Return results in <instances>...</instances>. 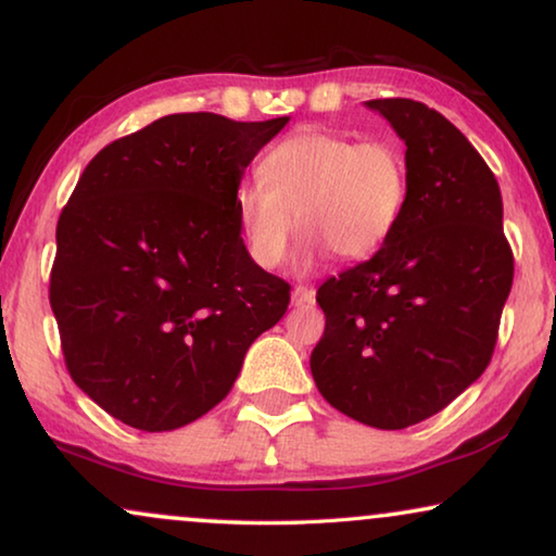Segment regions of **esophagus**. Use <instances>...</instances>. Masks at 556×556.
<instances>
[{"mask_svg":"<svg viewBox=\"0 0 556 556\" xmlns=\"http://www.w3.org/2000/svg\"><path fill=\"white\" fill-rule=\"evenodd\" d=\"M315 302V290H309L305 285H298L292 290V305L294 307H305V305H313Z\"/></svg>","mask_w":556,"mask_h":556,"instance_id":"1","label":"esophagus"}]
</instances>
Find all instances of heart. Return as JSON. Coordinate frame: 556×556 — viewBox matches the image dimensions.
I'll return each mask as SVG.
<instances>
[{"label": "heart", "mask_w": 556, "mask_h": 556, "mask_svg": "<svg viewBox=\"0 0 556 556\" xmlns=\"http://www.w3.org/2000/svg\"><path fill=\"white\" fill-rule=\"evenodd\" d=\"M409 201L404 152L387 139L355 142L307 127L258 162V180L241 182L233 211L249 256L264 269L285 262L294 228L305 231V262L332 251L355 262L379 251Z\"/></svg>", "instance_id": "b5f03b06"}]
</instances>
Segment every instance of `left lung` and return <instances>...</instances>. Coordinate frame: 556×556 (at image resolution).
<instances>
[{"mask_svg": "<svg viewBox=\"0 0 556 556\" xmlns=\"http://www.w3.org/2000/svg\"><path fill=\"white\" fill-rule=\"evenodd\" d=\"M406 144L409 201L389 241L317 290L309 355L325 402L404 429L460 396L491 364L514 285L498 182L455 124L412 99L366 101Z\"/></svg>", "mask_w": 556, "mask_h": 556, "instance_id": "left-lung-1", "label": "left lung"}]
</instances>
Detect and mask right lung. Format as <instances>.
Segmentation results:
<instances>
[{
    "mask_svg": "<svg viewBox=\"0 0 556 556\" xmlns=\"http://www.w3.org/2000/svg\"><path fill=\"white\" fill-rule=\"evenodd\" d=\"M287 122L169 114L86 165L58 218L50 307L71 379L114 419L169 432L203 417L282 320L290 285L249 256L233 192Z\"/></svg>",
    "mask_w": 556,
    "mask_h": 556,
    "instance_id": "obj_1",
    "label": "right lung"
}]
</instances>
